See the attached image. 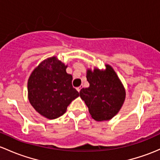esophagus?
I'll use <instances>...</instances> for the list:
<instances>
[{
    "mask_svg": "<svg viewBox=\"0 0 160 160\" xmlns=\"http://www.w3.org/2000/svg\"><path fill=\"white\" fill-rule=\"evenodd\" d=\"M81 88H82L81 87H77V90L79 92V93H80V90H81Z\"/></svg>",
    "mask_w": 160,
    "mask_h": 160,
    "instance_id": "34e87169",
    "label": "esophagus"
}]
</instances>
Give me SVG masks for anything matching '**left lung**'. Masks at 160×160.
<instances>
[{
    "label": "left lung",
    "mask_w": 160,
    "mask_h": 160,
    "mask_svg": "<svg viewBox=\"0 0 160 160\" xmlns=\"http://www.w3.org/2000/svg\"><path fill=\"white\" fill-rule=\"evenodd\" d=\"M105 67V70L87 69V80L90 86L80 91L91 117L97 121L110 120L115 117L126 98L124 86L115 70L109 64Z\"/></svg>",
    "instance_id": "obj_1"
}]
</instances>
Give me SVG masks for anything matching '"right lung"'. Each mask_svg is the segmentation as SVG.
<instances>
[{
    "mask_svg": "<svg viewBox=\"0 0 160 160\" xmlns=\"http://www.w3.org/2000/svg\"><path fill=\"white\" fill-rule=\"evenodd\" d=\"M67 65L57 57L45 59L34 68L28 81L30 103L41 116L53 120L64 114L79 93L72 86Z\"/></svg>",
    "mask_w": 160,
    "mask_h": 160,
    "instance_id": "right-lung-1",
    "label": "right lung"
}]
</instances>
